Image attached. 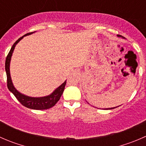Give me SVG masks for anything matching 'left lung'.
Wrapping results in <instances>:
<instances>
[{"mask_svg":"<svg viewBox=\"0 0 146 146\" xmlns=\"http://www.w3.org/2000/svg\"><path fill=\"white\" fill-rule=\"evenodd\" d=\"M116 108V107H113V108H110V109H107V110H112V109Z\"/></svg>","mask_w":146,"mask_h":146,"instance_id":"8db88e82","label":"left lung"}]
</instances>
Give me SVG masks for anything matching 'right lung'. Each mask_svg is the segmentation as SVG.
Masks as SVG:
<instances>
[{"instance_id":"1","label":"right lung","mask_w":146,"mask_h":146,"mask_svg":"<svg viewBox=\"0 0 146 146\" xmlns=\"http://www.w3.org/2000/svg\"><path fill=\"white\" fill-rule=\"evenodd\" d=\"M34 33L33 32H29V33L26 34L24 36L22 37L19 38L17 41L14 43V44L12 46L11 49L8 53V56L5 59V71H6L7 75V86H8V90L15 96L17 100L23 104L25 107H27V108L32 109V110H47L51 107H54L57 102L60 100L61 95H62L63 92H64L65 85L66 84V80L61 85H60L58 88L54 90V92L52 94L48 96L43 97V98H31V97L26 96V95H23V94L20 93L13 86V82H12L11 78H10V59H11L12 54H13L14 48L15 47V45L24 37L25 36L29 35L31 34Z\"/></svg>"}]
</instances>
